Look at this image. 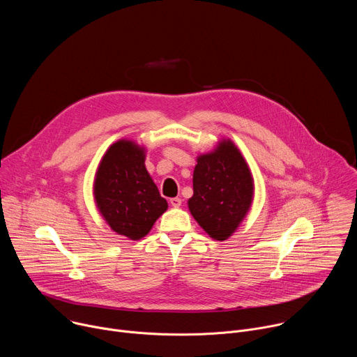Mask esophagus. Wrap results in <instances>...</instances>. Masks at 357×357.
<instances>
[{
    "label": "esophagus",
    "mask_w": 357,
    "mask_h": 357,
    "mask_svg": "<svg viewBox=\"0 0 357 357\" xmlns=\"http://www.w3.org/2000/svg\"><path fill=\"white\" fill-rule=\"evenodd\" d=\"M171 205H172V208H179L182 205V199L181 197H172Z\"/></svg>",
    "instance_id": "1"
}]
</instances>
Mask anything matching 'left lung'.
Masks as SVG:
<instances>
[{
    "mask_svg": "<svg viewBox=\"0 0 357 357\" xmlns=\"http://www.w3.org/2000/svg\"><path fill=\"white\" fill-rule=\"evenodd\" d=\"M193 169L190 215L212 238L227 240L247 216L254 199L250 167L230 138L200 154Z\"/></svg>",
    "mask_w": 357,
    "mask_h": 357,
    "instance_id": "8db88e82",
    "label": "left lung"
}]
</instances>
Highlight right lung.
<instances>
[{"instance_id": "obj_1", "label": "right lung", "mask_w": 357, "mask_h": 357, "mask_svg": "<svg viewBox=\"0 0 357 357\" xmlns=\"http://www.w3.org/2000/svg\"><path fill=\"white\" fill-rule=\"evenodd\" d=\"M145 146L131 139L112 144L101 158L93 182L96 206L117 234L145 237L168 209V202L145 168Z\"/></svg>"}]
</instances>
